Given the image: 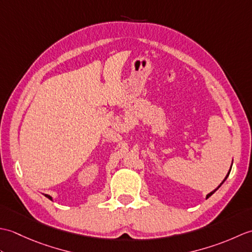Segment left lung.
Returning a JSON list of instances; mask_svg holds the SVG:
<instances>
[{
  "label": "left lung",
  "instance_id": "8db88e82",
  "mask_svg": "<svg viewBox=\"0 0 252 252\" xmlns=\"http://www.w3.org/2000/svg\"><path fill=\"white\" fill-rule=\"evenodd\" d=\"M232 165H233V163H232ZM232 165H231V169H232ZM231 169H229V171H228V172H227V174H226V176H225V179H224V180L222 181V183H221L220 185H219V186L217 187V189H216L215 190H212L211 192H209V194H208V195L206 196V199H208V198H209V197H210V196H211L212 194H215V192H216V191H217V190H218L219 189H220V187H221V185H222V184L224 183V182H225V180H226V179L228 178V175H229V172H231Z\"/></svg>",
  "mask_w": 252,
  "mask_h": 252
}]
</instances>
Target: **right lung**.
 Listing matches in <instances>:
<instances>
[{"instance_id":"add662e5","label":"right lung","mask_w":252,"mask_h":252,"mask_svg":"<svg viewBox=\"0 0 252 252\" xmlns=\"http://www.w3.org/2000/svg\"><path fill=\"white\" fill-rule=\"evenodd\" d=\"M44 196H45V197H46V198H49V199H50V200H53V197H51V196H50V195H46V194H45V195H44Z\"/></svg>"}]
</instances>
